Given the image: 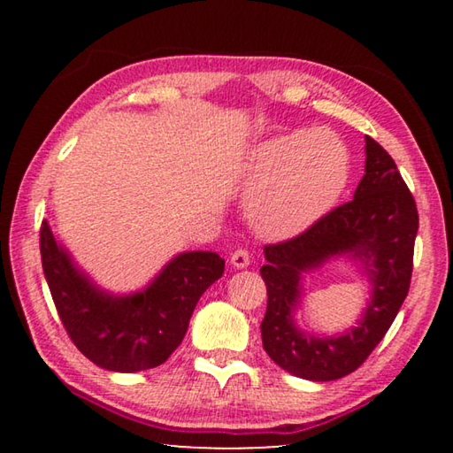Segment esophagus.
Masks as SVG:
<instances>
[{"label": "esophagus", "instance_id": "34e87169", "mask_svg": "<svg viewBox=\"0 0 453 453\" xmlns=\"http://www.w3.org/2000/svg\"><path fill=\"white\" fill-rule=\"evenodd\" d=\"M250 262H251V257L245 250H235L232 257H229V264L237 267V270H243V267H248Z\"/></svg>", "mask_w": 453, "mask_h": 453}]
</instances>
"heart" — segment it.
<instances>
[{"mask_svg":"<svg viewBox=\"0 0 453 453\" xmlns=\"http://www.w3.org/2000/svg\"><path fill=\"white\" fill-rule=\"evenodd\" d=\"M237 172L251 188V226L262 235L288 237L316 226L340 203L351 178V153L332 129H296L256 142Z\"/></svg>","mask_w":453,"mask_h":453,"instance_id":"heart-1","label":"heart"}]
</instances>
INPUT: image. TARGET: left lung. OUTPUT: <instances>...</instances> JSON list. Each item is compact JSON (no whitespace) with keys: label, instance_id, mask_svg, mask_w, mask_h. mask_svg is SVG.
<instances>
[{"label":"left lung","instance_id":"1","mask_svg":"<svg viewBox=\"0 0 453 453\" xmlns=\"http://www.w3.org/2000/svg\"><path fill=\"white\" fill-rule=\"evenodd\" d=\"M418 208L395 162L365 135V173L354 199L294 240L265 245L262 278L267 310L262 342L275 364L296 378L332 381L356 372L394 324L408 296ZM346 257L371 283L363 316L346 333L316 334L296 324L304 275Z\"/></svg>","mask_w":453,"mask_h":453}]
</instances>
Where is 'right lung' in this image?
Returning a JSON list of instances; mask_svg holds the SVG:
<instances>
[{
    "mask_svg": "<svg viewBox=\"0 0 453 453\" xmlns=\"http://www.w3.org/2000/svg\"><path fill=\"white\" fill-rule=\"evenodd\" d=\"M42 265L61 324L83 356L110 372L162 365L188 332L199 297L224 275L216 251H181L137 291L113 294L75 264L48 219L40 232Z\"/></svg>",
    "mask_w": 453,
    "mask_h": 453,
    "instance_id": "add662e5",
    "label": "right lung"
}]
</instances>
